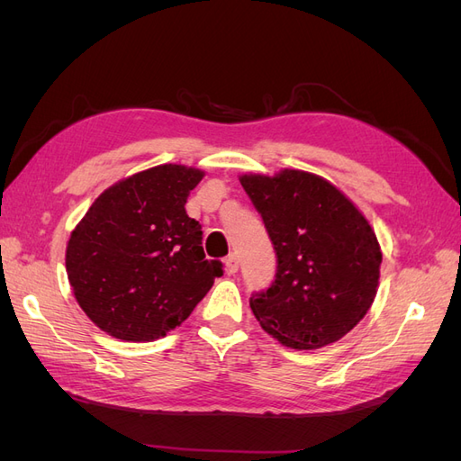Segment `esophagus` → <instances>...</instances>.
<instances>
[{
    "label": "esophagus",
    "mask_w": 461,
    "mask_h": 461,
    "mask_svg": "<svg viewBox=\"0 0 461 461\" xmlns=\"http://www.w3.org/2000/svg\"><path fill=\"white\" fill-rule=\"evenodd\" d=\"M225 267H227V273H229V275H234L236 271H239V258H236V254H229V256H227Z\"/></svg>",
    "instance_id": "34e87169"
}]
</instances>
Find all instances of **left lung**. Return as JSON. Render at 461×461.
Here are the masks:
<instances>
[{
    "label": "left lung",
    "mask_w": 461,
    "mask_h": 461,
    "mask_svg": "<svg viewBox=\"0 0 461 461\" xmlns=\"http://www.w3.org/2000/svg\"><path fill=\"white\" fill-rule=\"evenodd\" d=\"M240 185L276 254L275 281L249 298L259 325L296 350L340 340L369 312L379 286L383 254L367 219L312 173L244 175Z\"/></svg>",
    "instance_id": "8db88e82"
}]
</instances>
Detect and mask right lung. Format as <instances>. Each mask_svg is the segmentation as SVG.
Wrapping results in <instances>:
<instances>
[{"label": "right lung", "mask_w": 461, "mask_h": 461, "mask_svg": "<svg viewBox=\"0 0 461 461\" xmlns=\"http://www.w3.org/2000/svg\"><path fill=\"white\" fill-rule=\"evenodd\" d=\"M202 176L169 163L119 180L71 232L68 283L80 308L111 337H165L222 275L221 261L205 259L202 225L185 209Z\"/></svg>", "instance_id": "1"}]
</instances>
